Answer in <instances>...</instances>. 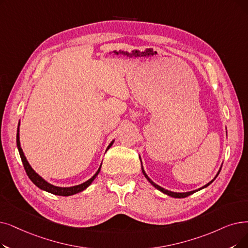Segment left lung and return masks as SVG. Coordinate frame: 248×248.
I'll use <instances>...</instances> for the list:
<instances>
[{"label":"left lung","mask_w":248,"mask_h":248,"mask_svg":"<svg viewBox=\"0 0 248 248\" xmlns=\"http://www.w3.org/2000/svg\"><path fill=\"white\" fill-rule=\"evenodd\" d=\"M221 168H222V166L220 167V169H219V171H218V173H217V175L214 177V179H212L209 184H207L206 186H203L202 187H201V188H199V189H196V190H191V191H187V192H174V191H170V190H168V189H165V188H163V187H161V186H159L158 185H156L155 182H153L152 180H151L149 177H148V175L146 174V172H145V170H144V168H143V165H142V172H143V174L145 175V177L148 179V181L150 182L151 185H152L155 188H157L158 190H160V191H162L163 193H165V195H167V196H169V197H172V198H176V199H182V198H186V197H188V196H190V195H192V193H195L196 191H199V190H201V189H202V188H204V187H207L208 186H210L212 182L217 178V176L219 175V173H220V171H221Z\"/></svg>","instance_id":"1"}]
</instances>
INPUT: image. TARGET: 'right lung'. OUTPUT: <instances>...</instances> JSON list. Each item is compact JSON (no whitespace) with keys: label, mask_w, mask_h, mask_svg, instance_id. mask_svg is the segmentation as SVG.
I'll list each match as a JSON object with an SVG mask.
<instances>
[{"label":"right lung","mask_w":248,"mask_h":248,"mask_svg":"<svg viewBox=\"0 0 248 248\" xmlns=\"http://www.w3.org/2000/svg\"><path fill=\"white\" fill-rule=\"evenodd\" d=\"M19 125H20V123L18 124V128H17V148H18V151H19V154H20V157H21V160H22V163H23V166H24V169L26 171V173L28 175V177L30 178V180L33 182V184L39 187L40 189L42 190H46L47 192H50L52 193V195H57V196H62V197H68V196H73V195H76V193L80 192V191H83L84 189L87 188L91 184L92 181L96 178V176L98 175V173L100 172V168H101V165L99 166L98 170L96 171V173L90 178L88 179L87 181L83 182V184L79 185V186H70V187H60V186H52L50 185L49 182H47L46 180H45L44 178H42L40 175H38L36 172L32 169V167L30 166V164L28 163V161L23 153V150L22 148H21V145H20V137H19ZM114 142L113 141L108 145V147H107V150H108L112 144Z\"/></svg>","instance_id":"1"}]
</instances>
